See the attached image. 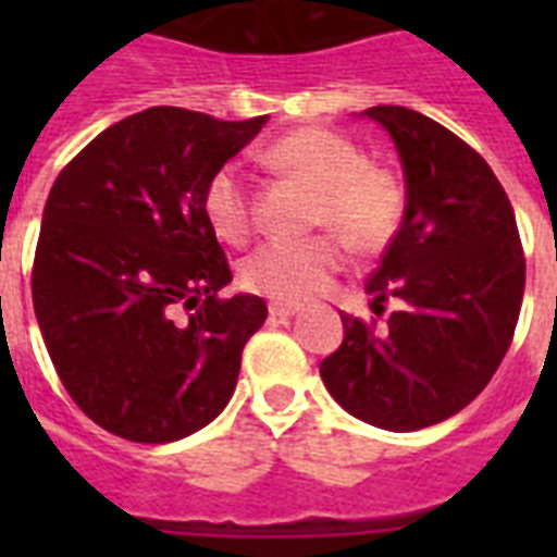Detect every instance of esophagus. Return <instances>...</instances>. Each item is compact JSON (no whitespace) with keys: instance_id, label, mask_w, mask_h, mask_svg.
<instances>
[{"instance_id":"esophagus-1","label":"esophagus","mask_w":557,"mask_h":557,"mask_svg":"<svg viewBox=\"0 0 557 557\" xmlns=\"http://www.w3.org/2000/svg\"><path fill=\"white\" fill-rule=\"evenodd\" d=\"M269 312L274 314V318H292V314L300 312V304H283V300H274V304L269 306Z\"/></svg>"}]
</instances>
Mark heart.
I'll return each instance as SVG.
<instances>
[{"mask_svg": "<svg viewBox=\"0 0 557 557\" xmlns=\"http://www.w3.org/2000/svg\"><path fill=\"white\" fill-rule=\"evenodd\" d=\"M271 168L318 193L312 222L330 234L271 239L239 265L245 288L274 300H306L330 286L347 262V245L361 253L384 251L401 231L407 193L396 170L367 161L352 138L326 126H297L262 152ZM201 213L222 243L251 236L253 201L243 168L227 161L208 178Z\"/></svg>", "mask_w": 557, "mask_h": 557, "instance_id": "obj_1", "label": "heart"}]
</instances>
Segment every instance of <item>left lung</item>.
<instances>
[{
	"label": "left lung",
	"mask_w": 557,
	"mask_h": 557,
	"mask_svg": "<svg viewBox=\"0 0 557 557\" xmlns=\"http://www.w3.org/2000/svg\"><path fill=\"white\" fill-rule=\"evenodd\" d=\"M407 185L401 231L367 280L379 330L341 314L344 344L321 361L332 398L384 431H422L471 405L509 352L527 260L511 201L476 150L405 107H370Z\"/></svg>",
	"instance_id": "left-lung-1"
}]
</instances>
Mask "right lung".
<instances>
[{
	"instance_id": "1",
	"label": "right lung",
	"mask_w": 557,
	"mask_h": 557,
	"mask_svg": "<svg viewBox=\"0 0 557 557\" xmlns=\"http://www.w3.org/2000/svg\"><path fill=\"white\" fill-rule=\"evenodd\" d=\"M265 121L144 109L86 144L48 193L30 271L39 332L74 405L121 440H185L234 396L269 309L219 297L231 265L201 193Z\"/></svg>"
}]
</instances>
